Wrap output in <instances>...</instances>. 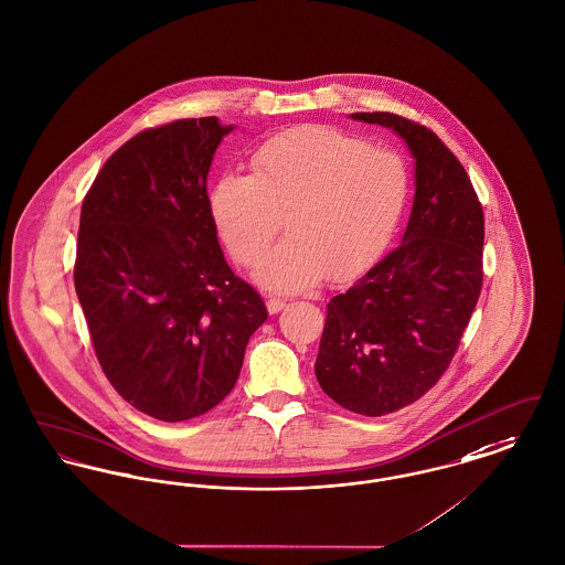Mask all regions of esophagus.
<instances>
[{"label": "esophagus", "mask_w": 565, "mask_h": 565, "mask_svg": "<svg viewBox=\"0 0 565 565\" xmlns=\"http://www.w3.org/2000/svg\"><path fill=\"white\" fill-rule=\"evenodd\" d=\"M284 307H286V300L279 299V297H268V299H266L268 313H279Z\"/></svg>", "instance_id": "34e87169"}]
</instances>
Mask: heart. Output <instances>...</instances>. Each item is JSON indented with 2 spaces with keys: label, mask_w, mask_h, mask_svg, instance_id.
<instances>
[{
  "label": "heart",
  "mask_w": 565,
  "mask_h": 565,
  "mask_svg": "<svg viewBox=\"0 0 565 565\" xmlns=\"http://www.w3.org/2000/svg\"><path fill=\"white\" fill-rule=\"evenodd\" d=\"M249 174L228 172L209 194L215 228L236 263H260L256 281L299 292L324 273L343 279L369 265L403 215L409 177L397 153L331 126H299L268 138Z\"/></svg>",
  "instance_id": "b5f03b06"
}]
</instances>
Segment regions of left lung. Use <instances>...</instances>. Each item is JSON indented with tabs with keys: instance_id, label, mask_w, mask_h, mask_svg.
Listing matches in <instances>:
<instances>
[{
	"instance_id": "1",
	"label": "left lung",
	"mask_w": 565,
	"mask_h": 565,
	"mask_svg": "<svg viewBox=\"0 0 565 565\" xmlns=\"http://www.w3.org/2000/svg\"><path fill=\"white\" fill-rule=\"evenodd\" d=\"M350 117L401 136L416 194L397 249L327 305L316 377L341 407L384 416L423 397L450 365L482 290L484 215L431 130L393 113Z\"/></svg>"
}]
</instances>
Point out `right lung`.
<instances>
[{
	"label": "right lung",
	"instance_id": "right-lung-1",
	"mask_svg": "<svg viewBox=\"0 0 565 565\" xmlns=\"http://www.w3.org/2000/svg\"><path fill=\"white\" fill-rule=\"evenodd\" d=\"M233 130L202 117L136 134L81 209L74 286L102 371L164 423L196 418L233 391L268 318L226 263L209 211L206 174Z\"/></svg>",
	"mask_w": 565,
	"mask_h": 565
}]
</instances>
